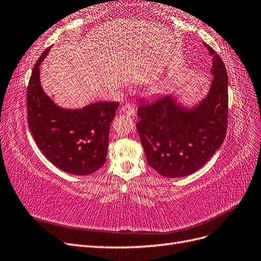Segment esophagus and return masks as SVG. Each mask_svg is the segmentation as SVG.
I'll return each mask as SVG.
<instances>
[{
  "instance_id": "1",
  "label": "esophagus",
  "mask_w": 261,
  "mask_h": 261,
  "mask_svg": "<svg viewBox=\"0 0 261 261\" xmlns=\"http://www.w3.org/2000/svg\"><path fill=\"white\" fill-rule=\"evenodd\" d=\"M122 112H123L124 114L129 116V115L133 114L134 109H133V107H132L129 103H126V105H124V106L122 107Z\"/></svg>"
}]
</instances>
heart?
<instances>
[{
    "mask_svg": "<svg viewBox=\"0 0 261 261\" xmlns=\"http://www.w3.org/2000/svg\"><path fill=\"white\" fill-rule=\"evenodd\" d=\"M163 88H164V85L159 84V85H156V86L152 87L151 90H150V93H151V94H159V93L162 92Z\"/></svg>",
    "mask_w": 261,
    "mask_h": 261,
    "instance_id": "b5f03b06",
    "label": "heart"
}]
</instances>
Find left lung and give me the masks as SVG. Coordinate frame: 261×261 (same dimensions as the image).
Instances as JSON below:
<instances>
[{"instance_id":"obj_1","label":"left lung","mask_w":261,"mask_h":261,"mask_svg":"<svg viewBox=\"0 0 261 261\" xmlns=\"http://www.w3.org/2000/svg\"><path fill=\"white\" fill-rule=\"evenodd\" d=\"M213 76L206 97L184 105L176 93L140 103L136 127L148 164L162 176L176 178L198 171L223 144L227 128V73L211 46Z\"/></svg>"}]
</instances>
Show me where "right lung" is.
I'll return each instance as SVG.
<instances>
[{
  "label": "right lung",
  "mask_w": 261,
  "mask_h": 261,
  "mask_svg": "<svg viewBox=\"0 0 261 261\" xmlns=\"http://www.w3.org/2000/svg\"><path fill=\"white\" fill-rule=\"evenodd\" d=\"M38 59L27 89L28 126L42 153L55 167L73 175H88L106 163L110 126L118 102L100 101L82 109H64L46 94Z\"/></svg>",
  "instance_id": "1"
}]
</instances>
